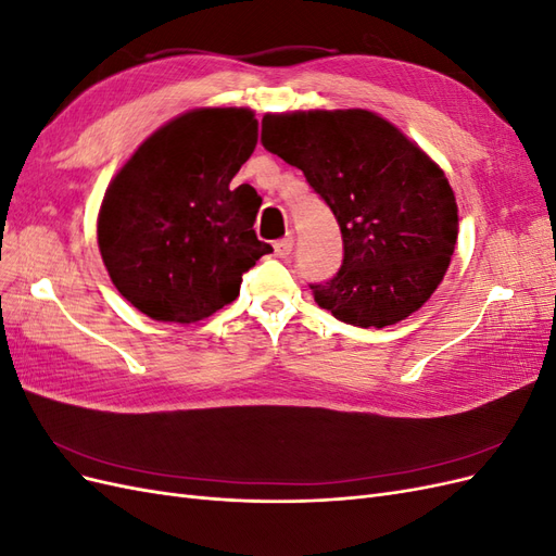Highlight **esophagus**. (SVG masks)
<instances>
[{
	"mask_svg": "<svg viewBox=\"0 0 556 556\" xmlns=\"http://www.w3.org/2000/svg\"><path fill=\"white\" fill-rule=\"evenodd\" d=\"M292 248H294V241H292V237H288V239H280V241H276V243H274L276 255H278L280 260L290 257V255H292Z\"/></svg>",
	"mask_w": 556,
	"mask_h": 556,
	"instance_id": "esophagus-1",
	"label": "esophagus"
}]
</instances>
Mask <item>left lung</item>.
<instances>
[{
	"label": "left lung",
	"mask_w": 556,
	"mask_h": 556,
	"mask_svg": "<svg viewBox=\"0 0 556 556\" xmlns=\"http://www.w3.org/2000/svg\"><path fill=\"white\" fill-rule=\"evenodd\" d=\"M262 146L304 172L341 227L339 274L311 285L319 308L345 325L382 329L425 304L459 229L439 164L362 109L264 115Z\"/></svg>",
	"instance_id": "1"
}]
</instances>
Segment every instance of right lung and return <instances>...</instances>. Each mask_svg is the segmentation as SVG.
<instances>
[{
  "instance_id": "right-lung-1",
  "label": "right lung",
  "mask_w": 556,
  "mask_h": 556,
  "mask_svg": "<svg viewBox=\"0 0 556 556\" xmlns=\"http://www.w3.org/2000/svg\"><path fill=\"white\" fill-rule=\"evenodd\" d=\"M257 146L248 109H197L146 139L109 185L97 223L106 271L129 304L190 325L231 304L260 241L262 199L231 178Z\"/></svg>"
}]
</instances>
